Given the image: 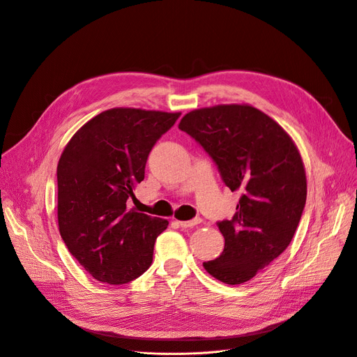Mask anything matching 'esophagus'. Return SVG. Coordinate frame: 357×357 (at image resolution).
Listing matches in <instances>:
<instances>
[{"label": "esophagus", "instance_id": "34e87169", "mask_svg": "<svg viewBox=\"0 0 357 357\" xmlns=\"http://www.w3.org/2000/svg\"><path fill=\"white\" fill-rule=\"evenodd\" d=\"M179 223L181 228H193L195 225H199L202 222L201 218H193L190 220H176Z\"/></svg>", "mask_w": 357, "mask_h": 357}]
</instances>
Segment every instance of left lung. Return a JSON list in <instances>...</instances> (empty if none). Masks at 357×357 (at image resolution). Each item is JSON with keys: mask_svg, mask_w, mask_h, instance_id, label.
<instances>
[{"mask_svg": "<svg viewBox=\"0 0 357 357\" xmlns=\"http://www.w3.org/2000/svg\"><path fill=\"white\" fill-rule=\"evenodd\" d=\"M179 129L208 152L226 186L242 190L234 218L218 222L223 252L204 268L226 284L248 282L296 232L307 192L301 153L278 122L250 105L190 111Z\"/></svg>", "mask_w": 357, "mask_h": 357, "instance_id": "1", "label": "left lung"}]
</instances>
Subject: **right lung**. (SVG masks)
<instances>
[{"label": "right lung", "mask_w": 357, "mask_h": 357, "mask_svg": "<svg viewBox=\"0 0 357 357\" xmlns=\"http://www.w3.org/2000/svg\"><path fill=\"white\" fill-rule=\"evenodd\" d=\"M179 112L112 108L79 128L58 168V226L62 241L96 280L123 284L152 264L156 238L168 220L128 209L145 178L156 141Z\"/></svg>", "instance_id": "obj_1"}]
</instances>
